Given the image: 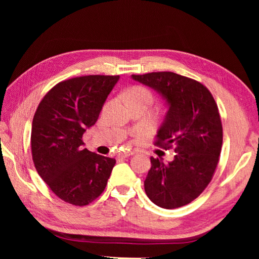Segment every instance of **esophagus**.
Returning <instances> with one entry per match:
<instances>
[{
  "instance_id": "34e87169",
  "label": "esophagus",
  "mask_w": 259,
  "mask_h": 259,
  "mask_svg": "<svg viewBox=\"0 0 259 259\" xmlns=\"http://www.w3.org/2000/svg\"><path fill=\"white\" fill-rule=\"evenodd\" d=\"M134 154H135L134 151H124V152H121L120 154H119V156L122 157V159H124V157H129V156L134 155Z\"/></svg>"
}]
</instances>
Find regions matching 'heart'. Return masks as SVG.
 I'll list each match as a JSON object with an SVG mask.
<instances>
[{
  "label": "heart",
  "instance_id": "b5f03b06",
  "mask_svg": "<svg viewBox=\"0 0 259 259\" xmlns=\"http://www.w3.org/2000/svg\"><path fill=\"white\" fill-rule=\"evenodd\" d=\"M126 99H142L146 102H152V94L147 89L143 87H135L131 88L130 90L126 91Z\"/></svg>",
  "mask_w": 259,
  "mask_h": 259
}]
</instances>
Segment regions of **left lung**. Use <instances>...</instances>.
I'll use <instances>...</instances> for the list:
<instances>
[{
    "label": "left lung",
    "mask_w": 259,
    "mask_h": 259,
    "mask_svg": "<svg viewBox=\"0 0 259 259\" xmlns=\"http://www.w3.org/2000/svg\"><path fill=\"white\" fill-rule=\"evenodd\" d=\"M155 90L168 112L157 130L155 145L175 146L172 161L151 157L144 187L153 203L164 209L183 207L203 192L211 181L223 144L217 104L200 82L172 72L131 75Z\"/></svg>",
    "instance_id": "8db88e82"
}]
</instances>
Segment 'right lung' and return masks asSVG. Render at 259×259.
Masks as SVG:
<instances>
[{"instance_id": "right-lung-1", "label": "right lung", "mask_w": 259, "mask_h": 259, "mask_svg": "<svg viewBox=\"0 0 259 259\" xmlns=\"http://www.w3.org/2000/svg\"><path fill=\"white\" fill-rule=\"evenodd\" d=\"M120 76L88 75L55 85L35 112L30 145L37 174L51 191L74 205L102 194L115 159L90 152L82 136L98 120Z\"/></svg>"}]
</instances>
